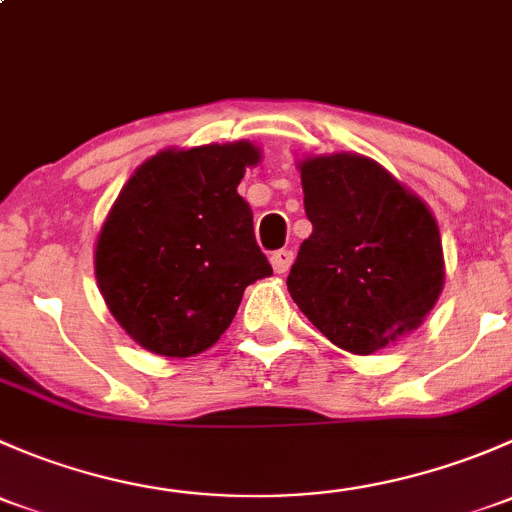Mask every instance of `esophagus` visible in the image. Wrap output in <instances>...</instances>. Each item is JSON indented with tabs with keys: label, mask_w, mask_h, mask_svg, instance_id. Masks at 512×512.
<instances>
[{
	"label": "esophagus",
	"mask_w": 512,
	"mask_h": 512,
	"mask_svg": "<svg viewBox=\"0 0 512 512\" xmlns=\"http://www.w3.org/2000/svg\"><path fill=\"white\" fill-rule=\"evenodd\" d=\"M270 262H272V270H275L277 275H287L289 267H292V262H294V252L292 250H277L275 255L270 257Z\"/></svg>",
	"instance_id": "obj_1"
}]
</instances>
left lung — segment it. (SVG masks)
Instances as JSON below:
<instances>
[{
  "label": "left lung",
  "instance_id": "left-lung-1",
  "mask_svg": "<svg viewBox=\"0 0 512 512\" xmlns=\"http://www.w3.org/2000/svg\"><path fill=\"white\" fill-rule=\"evenodd\" d=\"M312 235L287 289L344 352L369 356L423 324L446 280L438 223L384 165L359 153L297 163Z\"/></svg>",
  "mask_w": 512,
  "mask_h": 512
}]
</instances>
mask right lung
<instances>
[{
	"instance_id": "obj_1",
	"label": "right lung",
	"mask_w": 512,
	"mask_h": 512,
	"mask_svg": "<svg viewBox=\"0 0 512 512\" xmlns=\"http://www.w3.org/2000/svg\"><path fill=\"white\" fill-rule=\"evenodd\" d=\"M255 143L165 148L138 165L101 225L96 282L146 352L185 359L230 327L247 285L272 275L237 193Z\"/></svg>"
}]
</instances>
